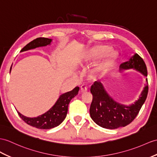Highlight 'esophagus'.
<instances>
[{
  "instance_id": "34e87169",
  "label": "esophagus",
  "mask_w": 157,
  "mask_h": 157,
  "mask_svg": "<svg viewBox=\"0 0 157 157\" xmlns=\"http://www.w3.org/2000/svg\"><path fill=\"white\" fill-rule=\"evenodd\" d=\"M81 87V90H86V85H85V84H83V85Z\"/></svg>"
}]
</instances>
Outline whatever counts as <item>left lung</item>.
I'll return each mask as SVG.
<instances>
[{
  "label": "left lung",
  "instance_id": "left-lung-1",
  "mask_svg": "<svg viewBox=\"0 0 157 157\" xmlns=\"http://www.w3.org/2000/svg\"><path fill=\"white\" fill-rule=\"evenodd\" d=\"M52 41V39L48 38H38L26 44L20 52H22L36 48L47 47L51 44ZM12 66L11 65L10 72L12 69ZM75 96L74 89L62 94L60 95L53 106L47 112L37 117H28L19 113L18 110L17 111L22 119L32 127L40 129H51L56 127L65 119L68 112V104L71 99Z\"/></svg>",
  "mask_w": 157,
  "mask_h": 157
}]
</instances>
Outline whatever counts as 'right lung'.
Returning a JSON list of instances; mask_svg holds the SVG:
<instances>
[{
	"instance_id": "1",
	"label": "right lung",
	"mask_w": 157,
	"mask_h": 157,
	"mask_svg": "<svg viewBox=\"0 0 157 157\" xmlns=\"http://www.w3.org/2000/svg\"><path fill=\"white\" fill-rule=\"evenodd\" d=\"M128 69H135L147 76L146 64L136 53L120 65V72ZM148 89L147 84L139 98L134 103L125 105L114 101L106 93L101 82H94L90 89V93L93 96L90 108V117L95 123L105 128L115 129L125 127L131 123L139 114L146 101Z\"/></svg>"
}]
</instances>
